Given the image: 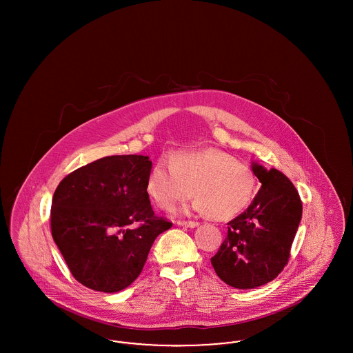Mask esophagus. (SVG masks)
I'll return each mask as SVG.
<instances>
[{"label": "esophagus", "instance_id": "34e87169", "mask_svg": "<svg viewBox=\"0 0 353 353\" xmlns=\"http://www.w3.org/2000/svg\"><path fill=\"white\" fill-rule=\"evenodd\" d=\"M180 225H183L185 228H197L200 225V222H197V221H183V222H180Z\"/></svg>", "mask_w": 353, "mask_h": 353}]
</instances>
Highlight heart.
<instances>
[{"label": "heart", "instance_id": "b5f03b06", "mask_svg": "<svg viewBox=\"0 0 353 353\" xmlns=\"http://www.w3.org/2000/svg\"><path fill=\"white\" fill-rule=\"evenodd\" d=\"M255 176L246 164L226 152L208 148L181 151L159 160L148 174L147 193L160 209L172 210L193 194L192 208L213 219H232L255 193Z\"/></svg>", "mask_w": 353, "mask_h": 353}]
</instances>
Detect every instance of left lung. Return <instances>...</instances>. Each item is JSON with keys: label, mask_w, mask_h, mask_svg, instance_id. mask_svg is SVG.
Wrapping results in <instances>:
<instances>
[{"label": "left lung", "mask_w": 353, "mask_h": 353, "mask_svg": "<svg viewBox=\"0 0 353 353\" xmlns=\"http://www.w3.org/2000/svg\"><path fill=\"white\" fill-rule=\"evenodd\" d=\"M252 169L262 186L228 223V236L210 259L219 278L239 290L266 285L285 269L302 219L299 193L285 174L255 161Z\"/></svg>", "instance_id": "left-lung-1"}]
</instances>
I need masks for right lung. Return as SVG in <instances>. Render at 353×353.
<instances>
[{"label":"right lung","mask_w":353,"mask_h":353,"mask_svg":"<svg viewBox=\"0 0 353 353\" xmlns=\"http://www.w3.org/2000/svg\"><path fill=\"white\" fill-rule=\"evenodd\" d=\"M151 169L148 156H107L71 172L55 189L51 234L79 283L124 290L140 275L156 236L172 226L152 210Z\"/></svg>","instance_id":"add662e5"}]
</instances>
